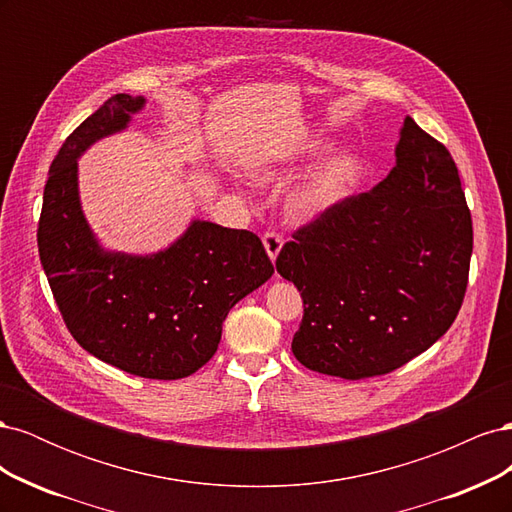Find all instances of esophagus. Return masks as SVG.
Segmentation results:
<instances>
[{"label":"esophagus","instance_id":"esophagus-1","mask_svg":"<svg viewBox=\"0 0 512 512\" xmlns=\"http://www.w3.org/2000/svg\"><path fill=\"white\" fill-rule=\"evenodd\" d=\"M262 243H265V250H267L269 258L275 262L277 254H280V250H282V243H284V239H282L280 232H275V230H267L265 235H262Z\"/></svg>","mask_w":512,"mask_h":512}]
</instances>
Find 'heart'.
Instances as JSON below:
<instances>
[{
    "label": "heart",
    "mask_w": 512,
    "mask_h": 512,
    "mask_svg": "<svg viewBox=\"0 0 512 512\" xmlns=\"http://www.w3.org/2000/svg\"><path fill=\"white\" fill-rule=\"evenodd\" d=\"M312 151H316V145L292 149L280 160L252 164L250 173L260 183H275L297 168V164ZM359 173L361 164L352 153H335V156L324 158L312 170H307L303 179L294 185L288 196V211L299 220L316 218V215L342 203L352 192Z\"/></svg>",
    "instance_id": "b5f03b06"
}]
</instances>
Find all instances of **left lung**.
<instances>
[{
    "mask_svg": "<svg viewBox=\"0 0 512 512\" xmlns=\"http://www.w3.org/2000/svg\"><path fill=\"white\" fill-rule=\"evenodd\" d=\"M397 164L294 230L275 260L297 286V361L346 380L406 365L451 329L468 288L472 215L448 149L406 117Z\"/></svg>",
    "mask_w": 512,
    "mask_h": 512,
    "instance_id": "8db88e82",
    "label": "left lung"
}]
</instances>
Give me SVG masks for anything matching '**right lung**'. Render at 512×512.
I'll use <instances>...</instances> for the list:
<instances>
[{
	"label": "right lung",
	"mask_w": 512,
	"mask_h": 512,
	"mask_svg": "<svg viewBox=\"0 0 512 512\" xmlns=\"http://www.w3.org/2000/svg\"><path fill=\"white\" fill-rule=\"evenodd\" d=\"M143 104L108 98L61 145L44 185L38 252L61 318L89 354L134 376L179 380L211 359L232 305L273 265L254 232L200 220L158 254L102 250L81 211L76 160Z\"/></svg>",
	"instance_id": "add662e5"
}]
</instances>
